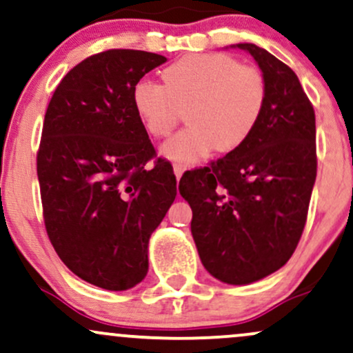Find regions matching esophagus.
<instances>
[{"instance_id":"34e87169","label":"esophagus","mask_w":353,"mask_h":353,"mask_svg":"<svg viewBox=\"0 0 353 353\" xmlns=\"http://www.w3.org/2000/svg\"><path fill=\"white\" fill-rule=\"evenodd\" d=\"M184 171H185V164H181V163L174 164V174H176L177 179H181V176L184 174Z\"/></svg>"}]
</instances>
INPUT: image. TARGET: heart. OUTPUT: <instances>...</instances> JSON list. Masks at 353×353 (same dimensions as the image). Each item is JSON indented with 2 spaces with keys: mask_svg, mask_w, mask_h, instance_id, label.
I'll list each match as a JSON object with an SVG mask.
<instances>
[{
  "mask_svg": "<svg viewBox=\"0 0 353 353\" xmlns=\"http://www.w3.org/2000/svg\"><path fill=\"white\" fill-rule=\"evenodd\" d=\"M164 84L141 79L132 103L144 129L165 137L188 111L189 128L163 145L177 163H194L214 149L236 151L249 141L267 104V79L252 64L224 52L185 56L163 71Z\"/></svg>",
  "mask_w": 353,
  "mask_h": 353,
  "instance_id": "heart-1",
  "label": "heart"
}]
</instances>
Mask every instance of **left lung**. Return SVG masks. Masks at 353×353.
Listing matches in <instances>:
<instances>
[{
    "instance_id": "8db88e82",
    "label": "left lung",
    "mask_w": 353,
    "mask_h": 353,
    "mask_svg": "<svg viewBox=\"0 0 353 353\" xmlns=\"http://www.w3.org/2000/svg\"><path fill=\"white\" fill-rule=\"evenodd\" d=\"M236 46L264 72V114L245 144L184 172L179 192L192 209L190 230L208 272L242 285L292 257L307 222L317 148L314 106L297 74L255 44Z\"/></svg>"
}]
</instances>
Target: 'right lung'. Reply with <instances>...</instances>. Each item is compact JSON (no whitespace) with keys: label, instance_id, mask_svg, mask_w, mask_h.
I'll use <instances>...</instances> for the list:
<instances>
[{"label":"right lung","instance_id":"1","mask_svg":"<svg viewBox=\"0 0 353 353\" xmlns=\"http://www.w3.org/2000/svg\"><path fill=\"white\" fill-rule=\"evenodd\" d=\"M163 63L136 50L89 56L61 79L44 116L36 169L48 237L71 272L101 289L143 281L149 237L176 199L172 165L132 103L139 79Z\"/></svg>","mask_w":353,"mask_h":353}]
</instances>
